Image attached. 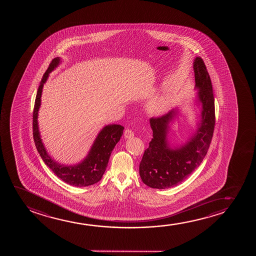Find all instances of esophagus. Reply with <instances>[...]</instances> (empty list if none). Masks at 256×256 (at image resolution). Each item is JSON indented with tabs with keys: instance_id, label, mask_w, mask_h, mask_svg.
Listing matches in <instances>:
<instances>
[{
	"instance_id": "1",
	"label": "esophagus",
	"mask_w": 256,
	"mask_h": 256,
	"mask_svg": "<svg viewBox=\"0 0 256 256\" xmlns=\"http://www.w3.org/2000/svg\"><path fill=\"white\" fill-rule=\"evenodd\" d=\"M134 136V131L132 130H130V128H126L125 130V132H124V136L125 138H132Z\"/></svg>"
}]
</instances>
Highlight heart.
<instances>
[{"label":"heart","mask_w":256,"mask_h":256,"mask_svg":"<svg viewBox=\"0 0 256 256\" xmlns=\"http://www.w3.org/2000/svg\"><path fill=\"white\" fill-rule=\"evenodd\" d=\"M172 102H173V95L170 92H166L164 94L153 98L150 102V105H148L150 110L153 114H160L167 111L170 108Z\"/></svg>","instance_id":"heart-1"}]
</instances>
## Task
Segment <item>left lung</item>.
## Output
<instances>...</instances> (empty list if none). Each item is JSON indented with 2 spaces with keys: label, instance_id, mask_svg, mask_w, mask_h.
Instances as JSON below:
<instances>
[{
  "label": "left lung",
  "instance_id": "left-lung-1",
  "mask_svg": "<svg viewBox=\"0 0 256 256\" xmlns=\"http://www.w3.org/2000/svg\"><path fill=\"white\" fill-rule=\"evenodd\" d=\"M194 72L198 98L202 106L201 123L195 136L186 145L172 150L166 140L168 125L175 112L152 117L153 138L144 151L139 166L140 178L154 189H165L178 184L200 166L206 156L214 136L215 105L212 84L206 66L201 58H196Z\"/></svg>",
  "mask_w": 256,
  "mask_h": 256
}]
</instances>
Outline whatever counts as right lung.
Here are the masks:
<instances>
[{"mask_svg": "<svg viewBox=\"0 0 256 256\" xmlns=\"http://www.w3.org/2000/svg\"><path fill=\"white\" fill-rule=\"evenodd\" d=\"M60 63V58H55L52 60L48 69L46 70L42 78L41 84L38 86L35 105L33 110V138L36 148L38 151L48 167L56 174L64 182L74 186H88L94 184L102 179L108 164L109 158L114 148L122 136L124 128L120 125H108L106 126L98 134L86 158L81 164L74 166H64L58 164L50 158L46 148L44 147L40 138L38 126V112L41 103L42 86L46 83L49 74Z\"/></svg>", "mask_w": 256, "mask_h": 256, "instance_id": "obj_1", "label": "right lung"}]
</instances>
